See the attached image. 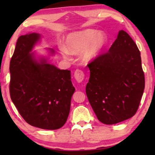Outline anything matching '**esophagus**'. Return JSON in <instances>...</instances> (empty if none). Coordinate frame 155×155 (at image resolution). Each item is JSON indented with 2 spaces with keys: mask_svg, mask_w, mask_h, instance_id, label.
Returning <instances> with one entry per match:
<instances>
[{
  "mask_svg": "<svg viewBox=\"0 0 155 155\" xmlns=\"http://www.w3.org/2000/svg\"><path fill=\"white\" fill-rule=\"evenodd\" d=\"M74 77L78 82H81L84 78V72L82 71L81 70H76L74 73Z\"/></svg>",
  "mask_w": 155,
  "mask_h": 155,
  "instance_id": "esophagus-1",
  "label": "esophagus"
}]
</instances>
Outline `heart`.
I'll list each match as a JSON object with an SVG mask.
<instances>
[{
	"mask_svg": "<svg viewBox=\"0 0 155 155\" xmlns=\"http://www.w3.org/2000/svg\"><path fill=\"white\" fill-rule=\"evenodd\" d=\"M108 42L107 34L94 29L70 33L65 37V46L59 44L61 54L66 57L82 51L81 58L84 62H90L97 58Z\"/></svg>",
	"mask_w": 155,
	"mask_h": 155,
	"instance_id": "heart-1",
	"label": "heart"
}]
</instances>
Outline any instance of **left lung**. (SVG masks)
Wrapping results in <instances>:
<instances>
[{
    "instance_id": "1",
    "label": "left lung",
    "mask_w": 155,
    "mask_h": 155,
    "mask_svg": "<svg viewBox=\"0 0 155 155\" xmlns=\"http://www.w3.org/2000/svg\"><path fill=\"white\" fill-rule=\"evenodd\" d=\"M87 66L86 94L99 121L112 125L134 116L145 89V76L140 52L128 34L119 31L109 51Z\"/></svg>"
}]
</instances>
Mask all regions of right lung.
<instances>
[{"mask_svg":"<svg viewBox=\"0 0 155 155\" xmlns=\"http://www.w3.org/2000/svg\"><path fill=\"white\" fill-rule=\"evenodd\" d=\"M41 39L38 33L18 38L10 60V94L25 121L46 130H56L66 122L75 89L71 71L51 64L48 57L32 52ZM50 56L52 48H47Z\"/></svg>","mask_w":155,"mask_h":155,"instance_id":"obj_1","label":"right lung"}]
</instances>
